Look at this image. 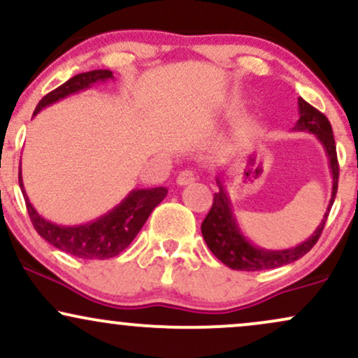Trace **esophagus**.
Returning <instances> with one entry per match:
<instances>
[{
  "mask_svg": "<svg viewBox=\"0 0 358 358\" xmlns=\"http://www.w3.org/2000/svg\"><path fill=\"white\" fill-rule=\"evenodd\" d=\"M193 182H195V173H193L192 170L180 171L178 176H176V183H178L180 187H185V185H190Z\"/></svg>",
  "mask_w": 358,
  "mask_h": 358,
  "instance_id": "obj_1",
  "label": "esophagus"
}]
</instances>
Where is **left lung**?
I'll list each match as a JSON object with an SVG mask.
<instances>
[{
  "instance_id": "obj_1",
  "label": "left lung",
  "mask_w": 358,
  "mask_h": 358,
  "mask_svg": "<svg viewBox=\"0 0 358 358\" xmlns=\"http://www.w3.org/2000/svg\"><path fill=\"white\" fill-rule=\"evenodd\" d=\"M298 113L299 119L296 124H294L293 131H305V133L315 134V138L323 146L324 155L328 158V166H330L331 175V199L328 202L327 212H324L316 231L301 244L289 249L276 250L259 248V245L252 244L245 237V234L242 232L239 222L234 215L229 193L225 190L220 176H217L215 180L217 185H219V192L213 193V205L202 222V236L205 242H207L208 249L213 252V256L224 262L227 268L236 271H262L281 268V266L291 264V262L298 261L299 257L305 256L308 250L316 244L320 236H322L328 213H330L331 205L335 202L336 188H338V162H336L334 131H331L330 121L324 117V114L316 110L313 106L308 104L301 97L298 99Z\"/></svg>"
}]
</instances>
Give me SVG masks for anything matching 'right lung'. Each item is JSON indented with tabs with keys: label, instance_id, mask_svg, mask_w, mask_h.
<instances>
[{
	"label": "right lung",
	"instance_id": "add662e5",
	"mask_svg": "<svg viewBox=\"0 0 358 358\" xmlns=\"http://www.w3.org/2000/svg\"><path fill=\"white\" fill-rule=\"evenodd\" d=\"M113 79L114 76L110 71H90L77 73L65 84H62L60 87L47 94L38 102L34 117L42 109L72 96V94L82 92V90L92 87L94 84ZM18 182L24 196V203H27L28 215H30L31 224H34L38 236L50 242L52 245H55L57 249L80 259H109L122 252L134 241V237L141 231L150 213L155 210L156 205L162 203V200L165 199L168 193V188L165 187L134 188L121 200V203L110 208L99 219L79 225H59L55 222L43 219L35 210L27 192H24L22 166H20Z\"/></svg>",
	"mask_w": 358,
	"mask_h": 358
}]
</instances>
